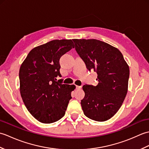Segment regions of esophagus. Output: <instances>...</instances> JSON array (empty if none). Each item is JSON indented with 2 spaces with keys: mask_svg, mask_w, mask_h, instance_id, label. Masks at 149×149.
<instances>
[{
  "mask_svg": "<svg viewBox=\"0 0 149 149\" xmlns=\"http://www.w3.org/2000/svg\"><path fill=\"white\" fill-rule=\"evenodd\" d=\"M81 88H82L81 86H76V89L77 90H79V89H81Z\"/></svg>",
  "mask_w": 149,
  "mask_h": 149,
  "instance_id": "1",
  "label": "esophagus"
}]
</instances>
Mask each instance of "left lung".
Masks as SVG:
<instances>
[{
	"instance_id": "8db88e82",
	"label": "left lung",
	"mask_w": 149,
	"mask_h": 149,
	"mask_svg": "<svg viewBox=\"0 0 149 149\" xmlns=\"http://www.w3.org/2000/svg\"><path fill=\"white\" fill-rule=\"evenodd\" d=\"M75 50L87 68L97 72L96 86L84 85L81 106L85 116L98 122L110 119L118 111L128 90L129 67L120 50L95 39H73Z\"/></svg>"
}]
</instances>
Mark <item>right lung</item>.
<instances>
[{"label":"right lung","mask_w":149,"mask_h":149,"mask_svg":"<svg viewBox=\"0 0 149 149\" xmlns=\"http://www.w3.org/2000/svg\"><path fill=\"white\" fill-rule=\"evenodd\" d=\"M72 40H54L34 47L19 70L20 91L27 110L39 122L50 123L65 115L74 85L64 84L56 77L59 59L72 48Z\"/></svg>","instance_id":"add662e5"}]
</instances>
